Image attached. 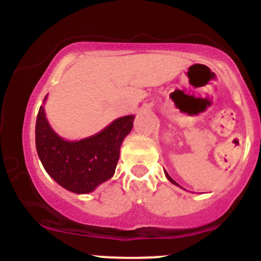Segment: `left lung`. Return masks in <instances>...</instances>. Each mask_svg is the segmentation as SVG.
Returning a JSON list of instances; mask_svg holds the SVG:
<instances>
[{"mask_svg": "<svg viewBox=\"0 0 261 261\" xmlns=\"http://www.w3.org/2000/svg\"><path fill=\"white\" fill-rule=\"evenodd\" d=\"M166 175H167V178H168V180H169V181H172V182H173V184H176V182H175L174 180H173V179H172V178H170V176H169V174H168V173H166Z\"/></svg>", "mask_w": 261, "mask_h": 261, "instance_id": "obj_1", "label": "left lung"}]
</instances>
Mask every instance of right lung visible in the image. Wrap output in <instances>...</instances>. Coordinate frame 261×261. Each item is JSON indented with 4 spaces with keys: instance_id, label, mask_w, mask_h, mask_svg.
<instances>
[{
    "instance_id": "add662e5",
    "label": "right lung",
    "mask_w": 261,
    "mask_h": 261,
    "mask_svg": "<svg viewBox=\"0 0 261 261\" xmlns=\"http://www.w3.org/2000/svg\"><path fill=\"white\" fill-rule=\"evenodd\" d=\"M134 119V115L122 116L91 137L66 141L53 130L40 107L35 124L38 155L47 174L62 188L76 194L91 193L115 173L120 146Z\"/></svg>"
}]
</instances>
